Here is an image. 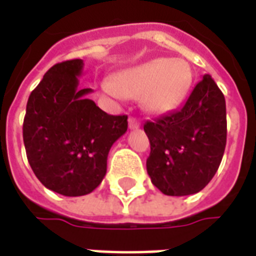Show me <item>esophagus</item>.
<instances>
[{
    "label": "esophagus",
    "mask_w": 256,
    "mask_h": 256,
    "mask_svg": "<svg viewBox=\"0 0 256 256\" xmlns=\"http://www.w3.org/2000/svg\"><path fill=\"white\" fill-rule=\"evenodd\" d=\"M140 124H141V123H140V120L137 119V118H133V116L128 118V128H130V130H136V128H138Z\"/></svg>",
    "instance_id": "1"
}]
</instances>
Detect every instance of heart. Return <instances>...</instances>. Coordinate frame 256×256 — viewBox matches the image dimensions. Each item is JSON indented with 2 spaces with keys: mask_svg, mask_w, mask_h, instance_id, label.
Wrapping results in <instances>:
<instances>
[{
  "mask_svg": "<svg viewBox=\"0 0 256 256\" xmlns=\"http://www.w3.org/2000/svg\"><path fill=\"white\" fill-rule=\"evenodd\" d=\"M192 84V71L185 62L159 58L128 68L104 84L116 98H140L145 111L164 114L182 101Z\"/></svg>",
  "mask_w": 256,
  "mask_h": 256,
  "instance_id": "heart-1",
  "label": "heart"
}]
</instances>
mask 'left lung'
I'll return each instance as SVG.
<instances>
[{"label":"left lung","instance_id":"1","mask_svg":"<svg viewBox=\"0 0 256 256\" xmlns=\"http://www.w3.org/2000/svg\"><path fill=\"white\" fill-rule=\"evenodd\" d=\"M146 172L167 196L200 192L212 180L226 145L225 97L206 74L178 111L145 122Z\"/></svg>","mask_w":256,"mask_h":256}]
</instances>
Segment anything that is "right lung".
<instances>
[{"instance_id": "obj_1", "label": "right lung", "mask_w": 256, "mask_h": 256, "mask_svg": "<svg viewBox=\"0 0 256 256\" xmlns=\"http://www.w3.org/2000/svg\"><path fill=\"white\" fill-rule=\"evenodd\" d=\"M80 58L54 64L31 92L23 141L32 172L63 196L93 192L106 177L114 142L128 130L126 115H108L78 89Z\"/></svg>"}]
</instances>
